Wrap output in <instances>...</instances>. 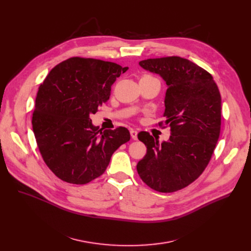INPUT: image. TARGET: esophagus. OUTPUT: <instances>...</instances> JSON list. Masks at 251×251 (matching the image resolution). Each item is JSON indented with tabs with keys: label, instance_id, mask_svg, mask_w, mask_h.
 Instances as JSON below:
<instances>
[{
	"label": "esophagus",
	"instance_id": "esophagus-1",
	"mask_svg": "<svg viewBox=\"0 0 251 251\" xmlns=\"http://www.w3.org/2000/svg\"><path fill=\"white\" fill-rule=\"evenodd\" d=\"M130 134H131V137H132V139H133V140H137V139H138V136H137L138 132H137L136 130L131 129V130H130Z\"/></svg>",
	"mask_w": 251,
	"mask_h": 251
}]
</instances>
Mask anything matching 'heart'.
Instances as JSON below:
<instances>
[{"label": "heart", "instance_id": "b5f03b06", "mask_svg": "<svg viewBox=\"0 0 251 251\" xmlns=\"http://www.w3.org/2000/svg\"><path fill=\"white\" fill-rule=\"evenodd\" d=\"M146 76H148V75H146ZM146 76H144V77H146Z\"/></svg>", "mask_w": 251, "mask_h": 251}]
</instances>
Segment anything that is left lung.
I'll use <instances>...</instances> for the list:
<instances>
[{"instance_id": "1", "label": "left lung", "mask_w": 251, "mask_h": 251, "mask_svg": "<svg viewBox=\"0 0 251 251\" xmlns=\"http://www.w3.org/2000/svg\"><path fill=\"white\" fill-rule=\"evenodd\" d=\"M140 66L159 75L167 83L165 122L168 141L140 132L138 139L147 153L137 164V172L147 186L160 193L186 188L202 174L221 133L222 97L206 70L180 56L149 58Z\"/></svg>"}]
</instances>
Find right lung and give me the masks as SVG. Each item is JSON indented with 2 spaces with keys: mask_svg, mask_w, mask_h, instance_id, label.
Here are the masks:
<instances>
[{
  "mask_svg": "<svg viewBox=\"0 0 251 251\" xmlns=\"http://www.w3.org/2000/svg\"><path fill=\"white\" fill-rule=\"evenodd\" d=\"M127 69L110 61L70 57L54 66L40 85L32 130L45 163L60 180L75 185L93 181L130 140L127 128L101 131L90 119Z\"/></svg>",
  "mask_w": 251,
  "mask_h": 251,
  "instance_id": "obj_1",
  "label": "right lung"
}]
</instances>
